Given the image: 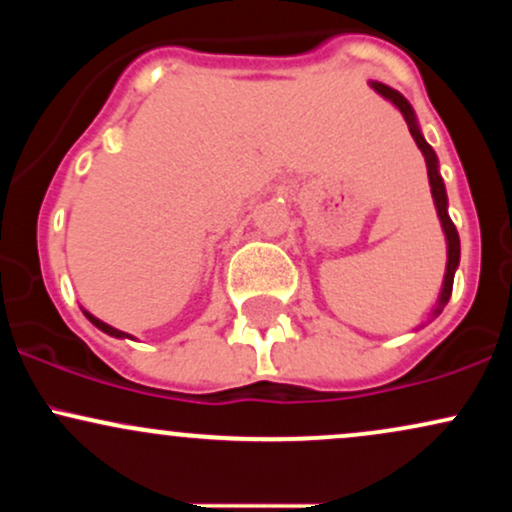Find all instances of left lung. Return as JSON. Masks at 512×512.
<instances>
[{
  "label": "left lung",
  "instance_id": "8db88e82",
  "mask_svg": "<svg viewBox=\"0 0 512 512\" xmlns=\"http://www.w3.org/2000/svg\"><path fill=\"white\" fill-rule=\"evenodd\" d=\"M370 88H373L375 93H380V96H383L385 101H390L392 105H395V108H399V113H402L404 120H407V127H409L411 137H414L416 146H419L421 154H424V158H426L428 185H431L433 204H436L440 226H443V233H445V243H448V264H445L443 289H440L438 303H436V308H433V313H431V317H438L440 313H443V308L450 301L452 279H455L457 267H460V236H457L455 223H452L450 214H448V192H445L443 178H440L438 156H436V151L431 149V144H428L426 139H424V134H421L419 122H416V113H414V108H411V103L407 101V98H404L399 91H395V88H390L387 84H380V81H370Z\"/></svg>",
  "mask_w": 512,
  "mask_h": 512
}]
</instances>
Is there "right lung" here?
Wrapping results in <instances>:
<instances>
[{
	"label": "right lung",
	"instance_id": "add662e5",
	"mask_svg": "<svg viewBox=\"0 0 512 512\" xmlns=\"http://www.w3.org/2000/svg\"><path fill=\"white\" fill-rule=\"evenodd\" d=\"M84 315L88 317V320H91V322H93V325H96V327H98V330H101V332H105V334H110V337H117V339H134V337H129V334H127V332H120V330H115V327H110V325H108V322L98 320V317H93L91 313H86V310H84Z\"/></svg>",
	"mask_w": 512,
	"mask_h": 512
}]
</instances>
